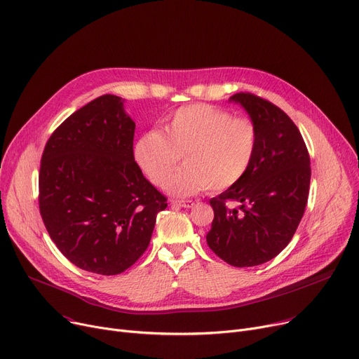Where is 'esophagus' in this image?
I'll use <instances>...</instances> for the list:
<instances>
[{
	"instance_id": "esophagus-1",
	"label": "esophagus",
	"mask_w": 359,
	"mask_h": 359,
	"mask_svg": "<svg viewBox=\"0 0 359 359\" xmlns=\"http://www.w3.org/2000/svg\"><path fill=\"white\" fill-rule=\"evenodd\" d=\"M172 205L175 207H184V208H191L194 205L193 200H172L171 201Z\"/></svg>"
}]
</instances>
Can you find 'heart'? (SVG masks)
<instances>
[{
	"label": "heart",
	"instance_id": "obj_1",
	"mask_svg": "<svg viewBox=\"0 0 359 359\" xmlns=\"http://www.w3.org/2000/svg\"><path fill=\"white\" fill-rule=\"evenodd\" d=\"M258 139L252 120L198 102L178 109L165 121L162 132H143L135 142L133 155L143 175L163 187L182 154L186 166L167 177L166 189L174 196H194L205 188L220 193L248 174L257 156Z\"/></svg>",
	"mask_w": 359,
	"mask_h": 359
}]
</instances>
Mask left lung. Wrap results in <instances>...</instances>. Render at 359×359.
I'll return each instance as SVG.
<instances>
[{"instance_id":"obj_1","label":"left lung","mask_w":359,"mask_h":359,"mask_svg":"<svg viewBox=\"0 0 359 359\" xmlns=\"http://www.w3.org/2000/svg\"><path fill=\"white\" fill-rule=\"evenodd\" d=\"M229 101L255 123L258 151L243 180L210 200L215 219L207 245L230 265L255 266L276 258L296 233L309 198L310 156L297 126L277 105L250 93Z\"/></svg>"}]
</instances>
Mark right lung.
Returning <instances> with one entry per match:
<instances>
[{
    "label": "right lung",
    "mask_w": 359,
    "mask_h": 359,
    "mask_svg": "<svg viewBox=\"0 0 359 359\" xmlns=\"http://www.w3.org/2000/svg\"><path fill=\"white\" fill-rule=\"evenodd\" d=\"M135 128L123 100L105 94L63 121L41 155L39 208L48 233L74 265L101 276L143 255L168 205L135 162Z\"/></svg>",
    "instance_id": "obj_1"
}]
</instances>
